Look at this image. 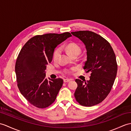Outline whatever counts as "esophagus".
I'll return each mask as SVG.
<instances>
[{
    "mask_svg": "<svg viewBox=\"0 0 131 131\" xmlns=\"http://www.w3.org/2000/svg\"><path fill=\"white\" fill-rule=\"evenodd\" d=\"M70 80L71 79H65L63 80V82H64V83H68V82H69Z\"/></svg>",
    "mask_w": 131,
    "mask_h": 131,
    "instance_id": "esophagus-1",
    "label": "esophagus"
}]
</instances>
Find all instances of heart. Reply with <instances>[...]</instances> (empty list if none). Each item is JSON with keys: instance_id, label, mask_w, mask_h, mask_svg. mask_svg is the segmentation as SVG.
Returning <instances> with one entry per match:
<instances>
[{"instance_id": "heart-1", "label": "heart", "mask_w": 131, "mask_h": 131, "mask_svg": "<svg viewBox=\"0 0 131 131\" xmlns=\"http://www.w3.org/2000/svg\"><path fill=\"white\" fill-rule=\"evenodd\" d=\"M66 50L67 52L70 54L71 56L74 55L75 54H79L81 51V48L79 46L78 44L75 43H70L66 45ZM60 53V48H57L54 51L52 55V59L53 60H56L58 58V56ZM74 69H71V70H67L66 72L68 73H70L71 71L73 70Z\"/></svg>"}]
</instances>
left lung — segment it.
Masks as SVG:
<instances>
[{
  "mask_svg": "<svg viewBox=\"0 0 131 131\" xmlns=\"http://www.w3.org/2000/svg\"><path fill=\"white\" fill-rule=\"evenodd\" d=\"M85 46L87 60L84 69L91 73L90 80L76 79L74 93L81 105L92 107L101 103L110 93L117 72L116 57L110 43L96 33L89 31L72 32Z\"/></svg>",
  "mask_w": 131,
  "mask_h": 131,
  "instance_id": "8db88e82",
  "label": "left lung"
}]
</instances>
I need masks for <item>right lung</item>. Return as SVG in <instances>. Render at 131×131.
I'll return each instance as SVG.
<instances>
[{"label":"right lung","mask_w":131,"mask_h":131,"mask_svg":"<svg viewBox=\"0 0 131 131\" xmlns=\"http://www.w3.org/2000/svg\"><path fill=\"white\" fill-rule=\"evenodd\" d=\"M71 36L69 32L35 36L18 54L15 66L17 85L23 96L36 107H48L55 100L63 80H47L45 70L52 61L54 48Z\"/></svg>","instance_id":"add662e5"}]
</instances>
